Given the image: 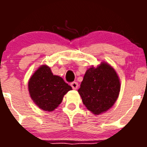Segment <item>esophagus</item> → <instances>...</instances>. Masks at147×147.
<instances>
[{"label": "esophagus", "instance_id": "esophagus-1", "mask_svg": "<svg viewBox=\"0 0 147 147\" xmlns=\"http://www.w3.org/2000/svg\"><path fill=\"white\" fill-rule=\"evenodd\" d=\"M71 86L72 87V88L74 90H76L78 88L79 85H78V83L76 82H73L71 83Z\"/></svg>", "mask_w": 147, "mask_h": 147}]
</instances>
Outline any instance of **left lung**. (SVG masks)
Wrapping results in <instances>:
<instances>
[{
  "label": "left lung",
  "mask_w": 147,
  "mask_h": 147,
  "mask_svg": "<svg viewBox=\"0 0 147 147\" xmlns=\"http://www.w3.org/2000/svg\"><path fill=\"white\" fill-rule=\"evenodd\" d=\"M120 88L115 70L110 65L102 62L97 67H90L86 71L78 92L87 109L98 115L114 105Z\"/></svg>",
  "instance_id": "obj_1"
}]
</instances>
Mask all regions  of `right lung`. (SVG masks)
<instances>
[{"instance_id":"obj_1","label":"right lung","mask_w":147,"mask_h":147,"mask_svg":"<svg viewBox=\"0 0 147 147\" xmlns=\"http://www.w3.org/2000/svg\"><path fill=\"white\" fill-rule=\"evenodd\" d=\"M72 90L60 76H55L47 65L40 67L30 78L28 91L40 108L53 111L62 102L65 93Z\"/></svg>"}]
</instances>
